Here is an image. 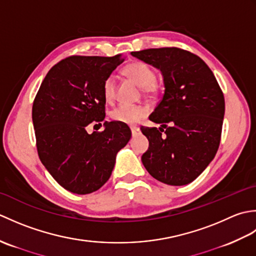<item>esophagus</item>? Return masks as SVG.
Masks as SVG:
<instances>
[{
  "instance_id": "34e87169",
  "label": "esophagus",
  "mask_w": 256,
  "mask_h": 256,
  "mask_svg": "<svg viewBox=\"0 0 256 256\" xmlns=\"http://www.w3.org/2000/svg\"><path fill=\"white\" fill-rule=\"evenodd\" d=\"M131 132L133 136H136V135L140 133V128L136 126H131Z\"/></svg>"
}]
</instances>
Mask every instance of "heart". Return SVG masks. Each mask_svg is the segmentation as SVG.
<instances>
[{"mask_svg": "<svg viewBox=\"0 0 256 256\" xmlns=\"http://www.w3.org/2000/svg\"><path fill=\"white\" fill-rule=\"evenodd\" d=\"M123 74L128 78L134 81L146 96H154L158 86H157L156 72L154 68L144 62H134L128 64L123 69ZM116 77L113 74H108L103 82V96L106 101H112L116 96ZM148 114V108L140 106H128L120 104L111 111V118L114 121L124 124L138 123L140 118H143Z\"/></svg>", "mask_w": 256, "mask_h": 256, "instance_id": "obj_1", "label": "heart"}]
</instances>
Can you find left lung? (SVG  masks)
Returning <instances> with one entry per match:
<instances>
[{
	"label": "left lung",
	"mask_w": 256,
	"mask_h": 256,
	"mask_svg": "<svg viewBox=\"0 0 256 256\" xmlns=\"http://www.w3.org/2000/svg\"><path fill=\"white\" fill-rule=\"evenodd\" d=\"M131 54L160 69L165 84L164 96L150 116L162 128L140 126L150 142L143 165L155 179L170 186L192 182L219 148L224 92L208 64L188 50L164 47Z\"/></svg>",
	"instance_id": "8db88e82"
}]
</instances>
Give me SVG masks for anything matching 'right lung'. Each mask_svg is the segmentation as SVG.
Returning a JSON list of instances; mask_svg holds the SVG:
<instances>
[{
    "instance_id": "right-lung-1",
    "label": "right lung",
    "mask_w": 256,
    "mask_h": 256,
    "mask_svg": "<svg viewBox=\"0 0 256 256\" xmlns=\"http://www.w3.org/2000/svg\"><path fill=\"white\" fill-rule=\"evenodd\" d=\"M124 57L69 56L46 74L32 102L38 156L54 179L70 192H96L110 178L118 152L131 138L126 124L106 122L103 82Z\"/></svg>"
}]
</instances>
